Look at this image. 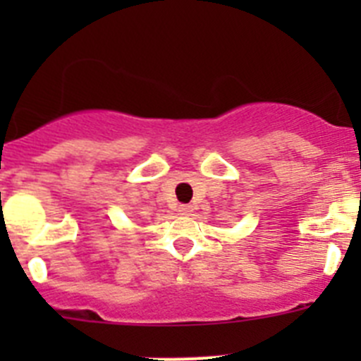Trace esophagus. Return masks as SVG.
<instances>
[{"mask_svg":"<svg viewBox=\"0 0 361 361\" xmlns=\"http://www.w3.org/2000/svg\"><path fill=\"white\" fill-rule=\"evenodd\" d=\"M178 212H180V215H190V213L193 212V208H191L190 204H180V206H178Z\"/></svg>","mask_w":361,"mask_h":361,"instance_id":"esophagus-1","label":"esophagus"}]
</instances>
